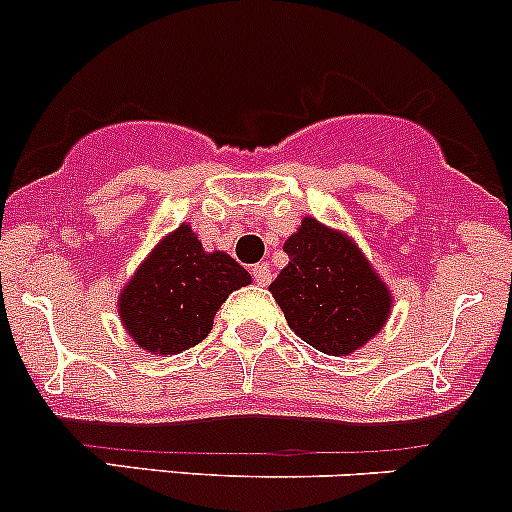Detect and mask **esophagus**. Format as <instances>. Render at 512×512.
Listing matches in <instances>:
<instances>
[{"instance_id": "34e87169", "label": "esophagus", "mask_w": 512, "mask_h": 512, "mask_svg": "<svg viewBox=\"0 0 512 512\" xmlns=\"http://www.w3.org/2000/svg\"><path fill=\"white\" fill-rule=\"evenodd\" d=\"M252 277H255L257 285H262V287L270 285V282H272V272H270V267H267V265L252 267Z\"/></svg>"}]
</instances>
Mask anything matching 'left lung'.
<instances>
[{"instance_id": "1", "label": "left lung", "mask_w": 512, "mask_h": 512, "mask_svg": "<svg viewBox=\"0 0 512 512\" xmlns=\"http://www.w3.org/2000/svg\"><path fill=\"white\" fill-rule=\"evenodd\" d=\"M289 265L270 285L297 337L324 354H352L391 309L389 289L349 237L304 218L285 242Z\"/></svg>"}]
</instances>
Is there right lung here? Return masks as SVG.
Instances as JSON below:
<instances>
[{
    "label": "right lung",
    "mask_w": 512,
    "mask_h": 512,
    "mask_svg": "<svg viewBox=\"0 0 512 512\" xmlns=\"http://www.w3.org/2000/svg\"><path fill=\"white\" fill-rule=\"evenodd\" d=\"M250 272L225 252H205L188 225L170 232L118 297L121 322L141 349L178 354L203 342L232 289Z\"/></svg>",
    "instance_id": "right-lung-1"
}]
</instances>
